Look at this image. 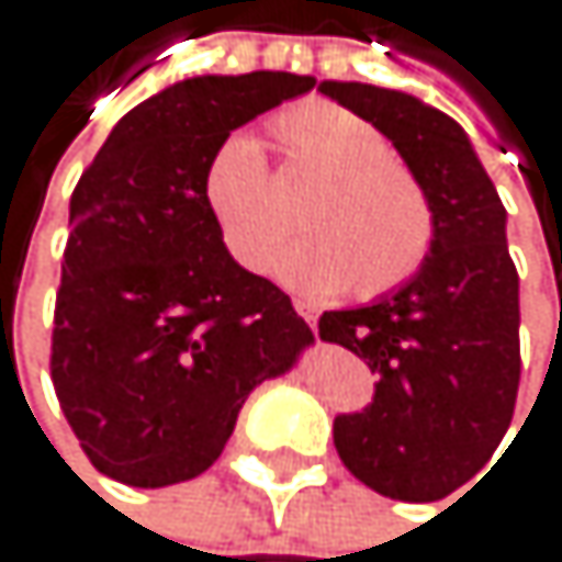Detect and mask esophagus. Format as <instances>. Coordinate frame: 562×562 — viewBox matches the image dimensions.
Masks as SVG:
<instances>
[{
	"instance_id": "34e87169",
	"label": "esophagus",
	"mask_w": 562,
	"mask_h": 562,
	"mask_svg": "<svg viewBox=\"0 0 562 562\" xmlns=\"http://www.w3.org/2000/svg\"><path fill=\"white\" fill-rule=\"evenodd\" d=\"M293 306H296V313H300V316H303V319L310 323V327L316 330V310H313V306H310L306 300H296Z\"/></svg>"
}]
</instances>
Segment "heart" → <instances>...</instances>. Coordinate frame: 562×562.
<instances>
[{
  "label": "heart",
  "instance_id": "obj_1",
  "mask_svg": "<svg viewBox=\"0 0 562 562\" xmlns=\"http://www.w3.org/2000/svg\"><path fill=\"white\" fill-rule=\"evenodd\" d=\"M279 181H313L296 209L303 239L283 259V279L313 296L350 290L378 300L412 279L435 246V205L422 178L391 155V140L347 106L310 100L269 121ZM202 205L225 252L269 276L286 246L262 147L225 137L202 168Z\"/></svg>",
  "mask_w": 562,
  "mask_h": 562
}]
</instances>
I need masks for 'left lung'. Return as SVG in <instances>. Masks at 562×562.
I'll use <instances>...</instances> for the list:
<instances>
[{
	"mask_svg": "<svg viewBox=\"0 0 562 562\" xmlns=\"http://www.w3.org/2000/svg\"><path fill=\"white\" fill-rule=\"evenodd\" d=\"M371 121L435 205V246L412 283L319 316V337L378 374L363 412L334 418L353 479L401 503H438L499 448L519 391V272L506 209L465 131L422 100L371 83H319Z\"/></svg>",
	"mask_w": 562,
	"mask_h": 562,
	"instance_id": "left-lung-1",
	"label": "left lung"
}]
</instances>
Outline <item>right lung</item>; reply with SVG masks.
Listing matches in <instances>:
<instances>
[{
    "label": "right lung",
    "mask_w": 562,
    "mask_h": 562,
    "mask_svg": "<svg viewBox=\"0 0 562 562\" xmlns=\"http://www.w3.org/2000/svg\"><path fill=\"white\" fill-rule=\"evenodd\" d=\"M313 77H195L127 111L70 199L49 378L103 475L161 488L202 475L252 387L313 340L290 296L235 262L202 168L246 121Z\"/></svg>",
    "instance_id": "1"
}]
</instances>
